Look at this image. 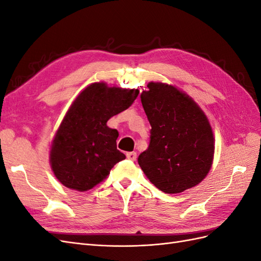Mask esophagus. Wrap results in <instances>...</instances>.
Instances as JSON below:
<instances>
[{"label":"esophagus","mask_w":261,"mask_h":261,"mask_svg":"<svg viewBox=\"0 0 261 261\" xmlns=\"http://www.w3.org/2000/svg\"><path fill=\"white\" fill-rule=\"evenodd\" d=\"M126 156H127L128 160H132V161H135L137 159V153L136 152H127L126 153Z\"/></svg>","instance_id":"34e87169"}]
</instances>
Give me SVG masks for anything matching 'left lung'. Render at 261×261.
Instances as JSON below:
<instances>
[{"mask_svg":"<svg viewBox=\"0 0 261 261\" xmlns=\"http://www.w3.org/2000/svg\"><path fill=\"white\" fill-rule=\"evenodd\" d=\"M147 87L140 99L151 135L138 163L156 188L178 194L209 173L215 155L212 127L201 108L177 87L160 82Z\"/></svg>","mask_w":261,"mask_h":261,"instance_id":"8db88e82","label":"left lung"}]
</instances>
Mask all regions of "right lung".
Wrapping results in <instances>:
<instances>
[{
  "instance_id": "add662e5",
  "label": "right lung",
  "mask_w": 261,
  "mask_h": 261,
  "mask_svg": "<svg viewBox=\"0 0 261 261\" xmlns=\"http://www.w3.org/2000/svg\"><path fill=\"white\" fill-rule=\"evenodd\" d=\"M138 89L110 87L100 82L87 86L75 98L51 141L50 165L61 184L78 192L93 188L125 159L116 149L118 132L107 122L128 109Z\"/></svg>"
}]
</instances>
